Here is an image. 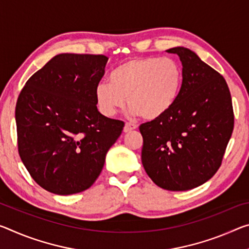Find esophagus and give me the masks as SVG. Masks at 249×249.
Wrapping results in <instances>:
<instances>
[{
	"instance_id": "obj_1",
	"label": "esophagus",
	"mask_w": 249,
	"mask_h": 249,
	"mask_svg": "<svg viewBox=\"0 0 249 249\" xmlns=\"http://www.w3.org/2000/svg\"><path fill=\"white\" fill-rule=\"evenodd\" d=\"M137 128V125L134 124V123H126L124 126V132L127 133V132H131L133 129H136Z\"/></svg>"
}]
</instances>
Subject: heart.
I'll list each match as a JSON object with an SVG mask.
<instances>
[{"label":"heart","instance_id":"1","mask_svg":"<svg viewBox=\"0 0 249 249\" xmlns=\"http://www.w3.org/2000/svg\"><path fill=\"white\" fill-rule=\"evenodd\" d=\"M183 84V69L172 57H139L113 70L109 83L100 82L95 101L100 112L113 116L127 104L132 113L145 120H157L175 105Z\"/></svg>","mask_w":249,"mask_h":249}]
</instances>
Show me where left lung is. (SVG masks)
Wrapping results in <instances>:
<instances>
[{"instance_id": "left-lung-1", "label": "left lung", "mask_w": 249, "mask_h": 249, "mask_svg": "<svg viewBox=\"0 0 249 249\" xmlns=\"http://www.w3.org/2000/svg\"><path fill=\"white\" fill-rule=\"evenodd\" d=\"M183 65L175 105L140 126L142 163L151 179L167 191H188L211 179L222 165L234 129V110L225 78L193 51L173 47Z\"/></svg>"}]
</instances>
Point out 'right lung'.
Segmentation results:
<instances>
[{
  "label": "right lung",
  "instance_id": "right-lung-1",
  "mask_svg": "<svg viewBox=\"0 0 249 249\" xmlns=\"http://www.w3.org/2000/svg\"><path fill=\"white\" fill-rule=\"evenodd\" d=\"M108 57L58 54L19 93L15 121L19 157L42 188L72 195L100 176L124 122L98 112L95 88Z\"/></svg>",
  "mask_w": 249,
  "mask_h": 249
}]
</instances>
